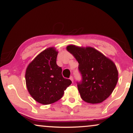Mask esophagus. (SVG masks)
<instances>
[{"instance_id": "esophagus-1", "label": "esophagus", "mask_w": 133, "mask_h": 133, "mask_svg": "<svg viewBox=\"0 0 133 133\" xmlns=\"http://www.w3.org/2000/svg\"><path fill=\"white\" fill-rule=\"evenodd\" d=\"M70 79H71V80L72 81V82H73V81H74V79H73V77H72V76H71V77H70V78H69Z\"/></svg>"}]
</instances>
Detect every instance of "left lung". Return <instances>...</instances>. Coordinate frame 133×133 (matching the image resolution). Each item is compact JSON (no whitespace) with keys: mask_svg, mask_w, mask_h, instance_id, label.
<instances>
[{"mask_svg":"<svg viewBox=\"0 0 133 133\" xmlns=\"http://www.w3.org/2000/svg\"><path fill=\"white\" fill-rule=\"evenodd\" d=\"M67 50L79 63L81 81L77 82V84L82 100L91 104L106 100L118 80V72L114 62L92 47L70 45Z\"/></svg>","mask_w":133,"mask_h":133,"instance_id":"1","label":"left lung"}]
</instances>
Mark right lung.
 <instances>
[{"label": "right lung", "mask_w": 133, "mask_h": 133, "mask_svg": "<svg viewBox=\"0 0 133 133\" xmlns=\"http://www.w3.org/2000/svg\"><path fill=\"white\" fill-rule=\"evenodd\" d=\"M58 52L50 47L40 53L29 64L25 72L27 89L38 103L49 104L60 99L72 83L62 75L56 63Z\"/></svg>", "instance_id": "1"}]
</instances>
